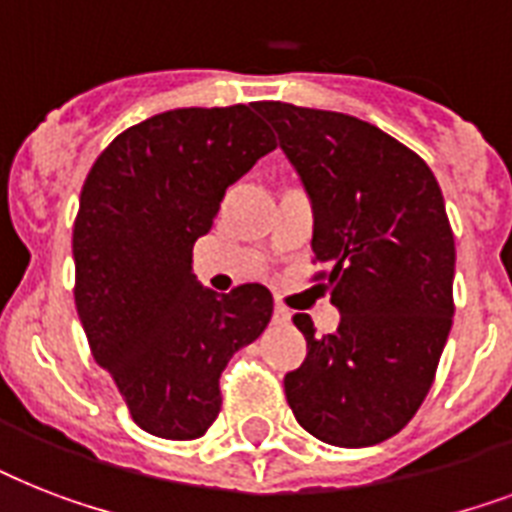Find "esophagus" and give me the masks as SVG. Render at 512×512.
<instances>
[{
	"mask_svg": "<svg viewBox=\"0 0 512 512\" xmlns=\"http://www.w3.org/2000/svg\"><path fill=\"white\" fill-rule=\"evenodd\" d=\"M273 321H276V324H289V321H292V313H289L287 308L276 305V308H273Z\"/></svg>",
	"mask_w": 512,
	"mask_h": 512,
	"instance_id": "1",
	"label": "esophagus"
}]
</instances>
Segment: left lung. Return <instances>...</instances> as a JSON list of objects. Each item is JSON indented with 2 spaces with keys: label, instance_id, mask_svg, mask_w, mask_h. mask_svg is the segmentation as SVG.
<instances>
[{
  "label": "left lung",
  "instance_id": "left-lung-1",
  "mask_svg": "<svg viewBox=\"0 0 512 512\" xmlns=\"http://www.w3.org/2000/svg\"><path fill=\"white\" fill-rule=\"evenodd\" d=\"M313 204V279L340 308L335 335L311 316L303 366L284 377L295 420L332 446L396 436L428 396L454 316V233L436 175L412 148L356 116L257 103Z\"/></svg>",
  "mask_w": 512,
  "mask_h": 512
}]
</instances>
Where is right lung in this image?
Instances as JSON below:
<instances>
[{"label": "right lung", "instance_id": "add662e5", "mask_svg": "<svg viewBox=\"0 0 512 512\" xmlns=\"http://www.w3.org/2000/svg\"><path fill=\"white\" fill-rule=\"evenodd\" d=\"M276 148L249 106L175 108L95 159L74 220V300L92 358L151 436L191 441L220 414V374L263 335V284L215 295L191 273L225 188Z\"/></svg>", "mask_w": 512, "mask_h": 512}]
</instances>
